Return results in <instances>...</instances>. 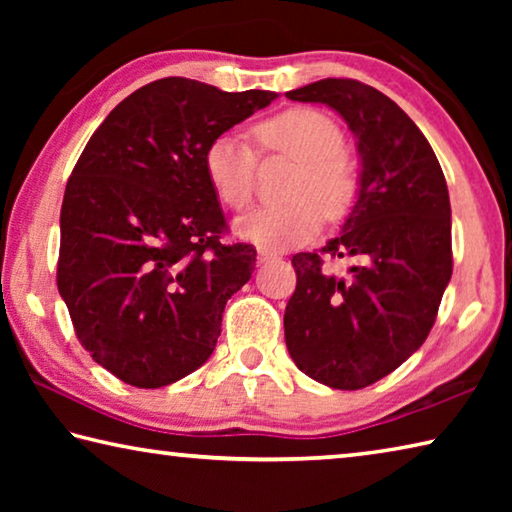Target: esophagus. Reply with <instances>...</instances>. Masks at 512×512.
<instances>
[{"mask_svg": "<svg viewBox=\"0 0 512 512\" xmlns=\"http://www.w3.org/2000/svg\"><path fill=\"white\" fill-rule=\"evenodd\" d=\"M259 262H271V259H277L280 255L275 253V250H266V248H259Z\"/></svg>", "mask_w": 512, "mask_h": 512, "instance_id": "1", "label": "esophagus"}]
</instances>
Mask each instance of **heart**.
Wrapping results in <instances>:
<instances>
[{"label":"heart","mask_w":512,"mask_h":512,"mask_svg":"<svg viewBox=\"0 0 512 512\" xmlns=\"http://www.w3.org/2000/svg\"><path fill=\"white\" fill-rule=\"evenodd\" d=\"M253 137L264 153L298 160L289 194L277 205H262L235 223L237 235L266 250L300 246L329 219H343L359 194V173L343 153L339 124L314 108H289L257 121ZM205 176L216 198L232 210L250 203L255 189L257 155L237 135L223 133L207 144Z\"/></svg>","instance_id":"b5f03b06"}]
</instances>
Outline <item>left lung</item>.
Returning a JSON list of instances; mask_svg holds the SVG:
<instances>
[{
  "instance_id": "left-lung-1",
  "label": "left lung",
  "mask_w": 512,
  "mask_h": 512,
  "mask_svg": "<svg viewBox=\"0 0 512 512\" xmlns=\"http://www.w3.org/2000/svg\"><path fill=\"white\" fill-rule=\"evenodd\" d=\"M325 103L357 137L359 194L339 237L298 253L284 339L296 366L320 384L359 391L402 366L427 339L452 277V207L427 137L386 94L354 79L287 92ZM343 256L336 276L322 264Z\"/></svg>"
}]
</instances>
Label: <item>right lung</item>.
Masks as SVG:
<instances>
[{"label":"right lung","mask_w":512,"mask_h":512,"mask_svg":"<svg viewBox=\"0 0 512 512\" xmlns=\"http://www.w3.org/2000/svg\"><path fill=\"white\" fill-rule=\"evenodd\" d=\"M275 97L169 76L121 101L85 144L60 210L56 282L83 348L126 384L169 386L214 352L257 253L221 241L203 155Z\"/></svg>","instance_id":"right-lung-1"}]
</instances>
